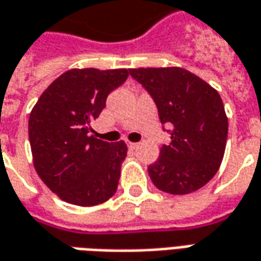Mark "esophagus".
Instances as JSON below:
<instances>
[{
	"mask_svg": "<svg viewBox=\"0 0 261 261\" xmlns=\"http://www.w3.org/2000/svg\"><path fill=\"white\" fill-rule=\"evenodd\" d=\"M140 147V144L138 143H128V148L130 149H137Z\"/></svg>",
	"mask_w": 261,
	"mask_h": 261,
	"instance_id": "34e87169",
	"label": "esophagus"
}]
</instances>
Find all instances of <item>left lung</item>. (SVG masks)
<instances>
[{"instance_id": "obj_1", "label": "left lung", "mask_w": 261, "mask_h": 261, "mask_svg": "<svg viewBox=\"0 0 261 261\" xmlns=\"http://www.w3.org/2000/svg\"><path fill=\"white\" fill-rule=\"evenodd\" d=\"M130 74L151 94L162 124H172L171 143L148 167L158 189L187 195L218 172L227 140V117L219 93L182 67H138Z\"/></svg>"}]
</instances>
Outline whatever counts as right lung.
<instances>
[{
  "label": "right lung",
  "instance_id": "obj_1",
  "mask_svg": "<svg viewBox=\"0 0 261 261\" xmlns=\"http://www.w3.org/2000/svg\"><path fill=\"white\" fill-rule=\"evenodd\" d=\"M127 77V69H70L34 106L28 124L34 167L62 200L94 206L116 194L127 145L90 136V123Z\"/></svg>",
  "mask_w": 261,
  "mask_h": 261
}]
</instances>
